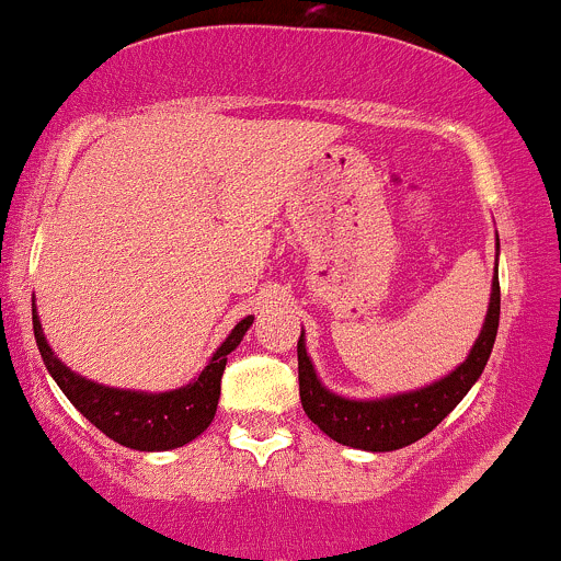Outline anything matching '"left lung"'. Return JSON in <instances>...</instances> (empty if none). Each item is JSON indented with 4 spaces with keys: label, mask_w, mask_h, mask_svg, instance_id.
Instances as JSON below:
<instances>
[{
    "label": "left lung",
    "mask_w": 561,
    "mask_h": 561,
    "mask_svg": "<svg viewBox=\"0 0 561 561\" xmlns=\"http://www.w3.org/2000/svg\"><path fill=\"white\" fill-rule=\"evenodd\" d=\"M496 248H500V240H496ZM496 327H500V280L494 275L486 321H483L481 334H478L465 365H459L451 375L426 386V389L386 397V400L359 402L345 400V397L323 389L316 378L313 362L308 359L302 334H299V400H302L308 419L321 432H327L332 440L351 448H362V451H397V448H405L430 435L459 405L470 386L481 378L489 354L494 348Z\"/></svg>",
    "instance_id": "obj_1"
}]
</instances>
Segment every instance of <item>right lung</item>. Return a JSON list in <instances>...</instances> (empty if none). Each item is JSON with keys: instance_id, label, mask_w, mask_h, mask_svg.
Instances as JSON below:
<instances>
[{"instance_id": "obj_1", "label": "right lung", "mask_w": 561, "mask_h": 561, "mask_svg": "<svg viewBox=\"0 0 561 561\" xmlns=\"http://www.w3.org/2000/svg\"><path fill=\"white\" fill-rule=\"evenodd\" d=\"M34 308V305H32ZM34 340H37L39 356L45 367L54 375L59 389L96 430H102L110 440L121 443L135 451H167V448H181L188 440L210 426L216 415L218 397H221V375L227 367V354H232L240 345L242 334L253 323V316L242 319L232 329L221 348L213 354L210 365L199 373L194 383L183 389L164 391V394H142V391L107 389V386L91 383L80 378L72 369H67L54 356L50 345L45 343L43 327L37 313L32 310Z\"/></svg>"}]
</instances>
